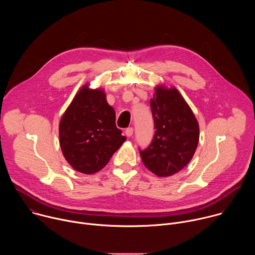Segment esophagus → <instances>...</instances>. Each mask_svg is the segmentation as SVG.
Here are the masks:
<instances>
[{
	"label": "esophagus",
	"mask_w": 255,
	"mask_h": 255,
	"mask_svg": "<svg viewBox=\"0 0 255 255\" xmlns=\"http://www.w3.org/2000/svg\"><path fill=\"white\" fill-rule=\"evenodd\" d=\"M133 128L132 127H129V128H127L126 130H125V134H126V136H128V137H131L132 135H133Z\"/></svg>",
	"instance_id": "esophagus-1"
}]
</instances>
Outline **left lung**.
<instances>
[{
  "mask_svg": "<svg viewBox=\"0 0 255 255\" xmlns=\"http://www.w3.org/2000/svg\"><path fill=\"white\" fill-rule=\"evenodd\" d=\"M150 108L154 136L140 150L142 162L157 176H170L193 158L200 137L198 121L190 106L175 88L157 86Z\"/></svg>",
  "mask_w": 255,
  "mask_h": 255,
  "instance_id": "obj_1",
  "label": "left lung"
}]
</instances>
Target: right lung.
Wrapping results in <instances>:
<instances>
[{
	"label": "right lung",
	"instance_id": "1",
	"mask_svg": "<svg viewBox=\"0 0 255 255\" xmlns=\"http://www.w3.org/2000/svg\"><path fill=\"white\" fill-rule=\"evenodd\" d=\"M115 121L105 92L85 85L59 122V143L66 161L82 173L101 170L126 140Z\"/></svg>",
	"mask_w": 255,
	"mask_h": 255
}]
</instances>
